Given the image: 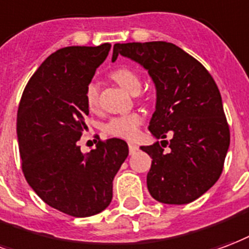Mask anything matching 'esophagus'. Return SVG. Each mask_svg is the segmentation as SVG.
<instances>
[{
  "label": "esophagus",
  "mask_w": 249,
  "mask_h": 249,
  "mask_svg": "<svg viewBox=\"0 0 249 249\" xmlns=\"http://www.w3.org/2000/svg\"><path fill=\"white\" fill-rule=\"evenodd\" d=\"M139 150V146L137 145H134V143H129V153L130 154H133Z\"/></svg>",
  "instance_id": "34e87169"
}]
</instances>
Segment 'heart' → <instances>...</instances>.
Here are the masks:
<instances>
[{
    "label": "heart",
    "instance_id": "1",
    "mask_svg": "<svg viewBox=\"0 0 249 249\" xmlns=\"http://www.w3.org/2000/svg\"><path fill=\"white\" fill-rule=\"evenodd\" d=\"M110 78L113 79L120 87H123L129 93L136 95L141 89V79H140L139 73L134 72L132 68L126 67V66H120V67L115 68L110 72ZM84 99H86V103L89 109H93L97 106L99 89H97L96 83H88L86 91H84ZM142 121L143 116L137 112L116 116L104 125V132L110 136L120 137V139L132 140L139 134V128L140 125L142 124Z\"/></svg>",
    "mask_w": 249,
    "mask_h": 249
}]
</instances>
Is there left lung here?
Wrapping results in <instances>:
<instances>
[{"label":"left lung","instance_id":"1","mask_svg":"<svg viewBox=\"0 0 249 249\" xmlns=\"http://www.w3.org/2000/svg\"><path fill=\"white\" fill-rule=\"evenodd\" d=\"M119 55L141 64L150 75L156 110L149 130L162 140L141 146L152 157L148 190L161 203L186 204L211 189L223 171L230 146V128L220 92L202 64L178 46L167 42L116 43ZM169 145L166 153L163 148Z\"/></svg>","mask_w":249,"mask_h":249}]
</instances>
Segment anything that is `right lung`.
Wrapping results in <instances>:
<instances>
[{"mask_svg":"<svg viewBox=\"0 0 249 249\" xmlns=\"http://www.w3.org/2000/svg\"><path fill=\"white\" fill-rule=\"evenodd\" d=\"M109 50L104 43L55 51L29 80L17 113L27 183L45 203L76 218L109 206L113 178L129 153L120 139L99 141L89 153H82L78 143L89 113L84 91Z\"/></svg>","mask_w":249,"mask_h":249,"instance_id":"1","label":"right lung"}]
</instances>
